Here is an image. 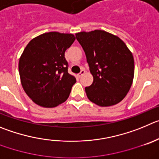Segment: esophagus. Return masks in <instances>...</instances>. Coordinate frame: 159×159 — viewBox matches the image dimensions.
<instances>
[{"label": "esophagus", "mask_w": 159, "mask_h": 159, "mask_svg": "<svg viewBox=\"0 0 159 159\" xmlns=\"http://www.w3.org/2000/svg\"><path fill=\"white\" fill-rule=\"evenodd\" d=\"M84 73H85V70H81V72H80L79 74H78V76L81 77V76H82V75H84Z\"/></svg>", "instance_id": "34e87169"}]
</instances>
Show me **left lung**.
<instances>
[{
	"instance_id": "8db88e82",
	"label": "left lung",
	"mask_w": 159,
	"mask_h": 159,
	"mask_svg": "<svg viewBox=\"0 0 159 159\" xmlns=\"http://www.w3.org/2000/svg\"><path fill=\"white\" fill-rule=\"evenodd\" d=\"M75 35L93 77V84L85 87L89 100L100 107L121 102L134 77V59L126 44L118 37L100 30Z\"/></svg>"
}]
</instances>
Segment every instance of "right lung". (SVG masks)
Masks as SVG:
<instances>
[{
  "mask_svg": "<svg viewBox=\"0 0 159 159\" xmlns=\"http://www.w3.org/2000/svg\"><path fill=\"white\" fill-rule=\"evenodd\" d=\"M75 40L72 34L44 33L31 40L20 56L22 86L39 106L55 107L69 97L76 78L68 73L64 54Z\"/></svg>",
  "mask_w": 159,
  "mask_h": 159,
  "instance_id": "obj_1",
  "label": "right lung"
}]
</instances>
